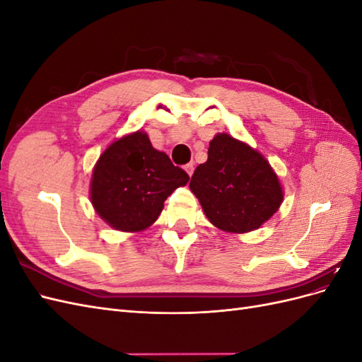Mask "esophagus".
Instances as JSON below:
<instances>
[{
	"instance_id": "34e87169",
	"label": "esophagus",
	"mask_w": 362,
	"mask_h": 362,
	"mask_svg": "<svg viewBox=\"0 0 362 362\" xmlns=\"http://www.w3.org/2000/svg\"><path fill=\"white\" fill-rule=\"evenodd\" d=\"M193 170H194V168H193V163L185 164V172L189 173V177H192V175H193Z\"/></svg>"
}]
</instances>
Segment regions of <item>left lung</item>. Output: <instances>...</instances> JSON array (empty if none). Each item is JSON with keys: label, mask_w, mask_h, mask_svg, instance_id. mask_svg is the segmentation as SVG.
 <instances>
[{"label": "left lung", "mask_w": 362, "mask_h": 362, "mask_svg": "<svg viewBox=\"0 0 362 362\" xmlns=\"http://www.w3.org/2000/svg\"><path fill=\"white\" fill-rule=\"evenodd\" d=\"M190 190L208 221L234 234L259 228L284 199L278 175L264 156L225 133L210 141L208 160L196 168Z\"/></svg>", "instance_id": "1"}]
</instances>
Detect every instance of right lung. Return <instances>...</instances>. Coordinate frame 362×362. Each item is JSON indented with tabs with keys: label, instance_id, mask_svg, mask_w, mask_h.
I'll return each instance as SVG.
<instances>
[{
	"label": "right lung",
	"instance_id": "right-lung-1",
	"mask_svg": "<svg viewBox=\"0 0 362 362\" xmlns=\"http://www.w3.org/2000/svg\"><path fill=\"white\" fill-rule=\"evenodd\" d=\"M144 131L115 140L96 161L90 181L95 211L117 231L140 233L154 223L173 190L189 182Z\"/></svg>",
	"mask_w": 362,
	"mask_h": 362
}]
</instances>
